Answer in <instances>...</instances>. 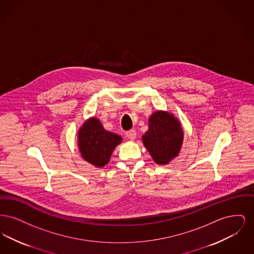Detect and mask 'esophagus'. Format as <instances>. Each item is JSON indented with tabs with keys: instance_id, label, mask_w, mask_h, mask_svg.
Wrapping results in <instances>:
<instances>
[{
	"instance_id": "obj_1",
	"label": "esophagus",
	"mask_w": 254,
	"mask_h": 254,
	"mask_svg": "<svg viewBox=\"0 0 254 254\" xmlns=\"http://www.w3.org/2000/svg\"><path fill=\"white\" fill-rule=\"evenodd\" d=\"M126 136H127V139L134 141L136 139V131L134 129H131V130H129V131L126 133Z\"/></svg>"
}]
</instances>
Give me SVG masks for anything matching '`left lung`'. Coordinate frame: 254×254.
<instances>
[{"instance_id":"obj_1","label":"left lung","mask_w":254,"mask_h":254,"mask_svg":"<svg viewBox=\"0 0 254 254\" xmlns=\"http://www.w3.org/2000/svg\"><path fill=\"white\" fill-rule=\"evenodd\" d=\"M143 144L157 165H168L180 153L184 130L181 122L165 110L153 112L148 119V129L142 136Z\"/></svg>"}]
</instances>
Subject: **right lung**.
<instances>
[{
    "instance_id": "right-lung-1",
    "label": "right lung",
    "mask_w": 254,
    "mask_h": 254,
    "mask_svg": "<svg viewBox=\"0 0 254 254\" xmlns=\"http://www.w3.org/2000/svg\"><path fill=\"white\" fill-rule=\"evenodd\" d=\"M77 138L81 157L96 168L109 163L113 150L123 141L120 135L105 129L96 117L88 118L82 125Z\"/></svg>"
}]
</instances>
